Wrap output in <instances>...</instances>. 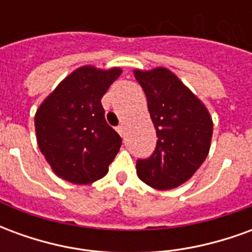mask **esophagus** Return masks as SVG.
Segmentation results:
<instances>
[{
    "mask_svg": "<svg viewBox=\"0 0 252 252\" xmlns=\"http://www.w3.org/2000/svg\"><path fill=\"white\" fill-rule=\"evenodd\" d=\"M116 131L119 132V135H120V136H124V135H126V126H119L117 128H116Z\"/></svg>",
    "mask_w": 252,
    "mask_h": 252,
    "instance_id": "esophagus-1",
    "label": "esophagus"
}]
</instances>
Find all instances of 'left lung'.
<instances>
[{
  "label": "left lung",
  "instance_id": "1",
  "mask_svg": "<svg viewBox=\"0 0 252 252\" xmlns=\"http://www.w3.org/2000/svg\"><path fill=\"white\" fill-rule=\"evenodd\" d=\"M133 74L146 93L158 136L153 155L136 162L137 177L154 189H174L204 163L211 148L213 121L202 101L174 72L157 67Z\"/></svg>",
  "mask_w": 252,
  "mask_h": 252
}]
</instances>
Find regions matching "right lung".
<instances>
[{
    "mask_svg": "<svg viewBox=\"0 0 252 252\" xmlns=\"http://www.w3.org/2000/svg\"><path fill=\"white\" fill-rule=\"evenodd\" d=\"M121 72L120 67H79L36 110L37 146L59 178L88 185L108 173L121 137L105 120L101 98Z\"/></svg>",
    "mask_w": 252,
    "mask_h": 252,
    "instance_id": "1",
    "label": "right lung"
}]
</instances>
